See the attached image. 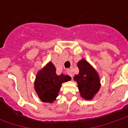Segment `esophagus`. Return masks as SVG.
I'll list each match as a JSON object with an SVG mask.
<instances>
[{
    "mask_svg": "<svg viewBox=\"0 0 128 128\" xmlns=\"http://www.w3.org/2000/svg\"><path fill=\"white\" fill-rule=\"evenodd\" d=\"M67 72H68V74L71 77V78L72 77V70L70 69H68V70H67Z\"/></svg>",
    "mask_w": 128,
    "mask_h": 128,
    "instance_id": "1",
    "label": "esophagus"
}]
</instances>
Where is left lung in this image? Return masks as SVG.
<instances>
[{
  "instance_id": "8db88e82",
  "label": "left lung",
  "mask_w": 128,
  "mask_h": 128,
  "mask_svg": "<svg viewBox=\"0 0 128 128\" xmlns=\"http://www.w3.org/2000/svg\"><path fill=\"white\" fill-rule=\"evenodd\" d=\"M79 73L73 79L78 83V88L82 98L92 100L100 88V80L98 72L86 59L82 58L78 62Z\"/></svg>"
}]
</instances>
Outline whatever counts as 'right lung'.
Listing matches in <instances>:
<instances>
[{"instance_id": "add662e5", "label": "right lung", "mask_w": 128, "mask_h": 128, "mask_svg": "<svg viewBox=\"0 0 128 128\" xmlns=\"http://www.w3.org/2000/svg\"><path fill=\"white\" fill-rule=\"evenodd\" d=\"M70 80L71 78L68 75H58L55 66L49 62L36 74L34 81L35 91L42 102L52 103L58 96L62 84Z\"/></svg>"}]
</instances>
